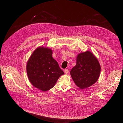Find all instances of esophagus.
Listing matches in <instances>:
<instances>
[{
    "label": "esophagus",
    "instance_id": "esophagus-1",
    "mask_svg": "<svg viewBox=\"0 0 123 123\" xmlns=\"http://www.w3.org/2000/svg\"><path fill=\"white\" fill-rule=\"evenodd\" d=\"M64 72H65V73H66V74L68 73H69V70H68V69H65V70H64Z\"/></svg>",
    "mask_w": 123,
    "mask_h": 123
}]
</instances>
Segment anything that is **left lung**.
<instances>
[{
    "instance_id": "8db88e82",
    "label": "left lung",
    "mask_w": 123,
    "mask_h": 123,
    "mask_svg": "<svg viewBox=\"0 0 123 123\" xmlns=\"http://www.w3.org/2000/svg\"><path fill=\"white\" fill-rule=\"evenodd\" d=\"M101 68L98 59L90 51L77 55L76 64L70 74L74 83L80 89L91 86L98 80Z\"/></svg>"
}]
</instances>
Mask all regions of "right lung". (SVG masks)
I'll use <instances>...</instances> for the list:
<instances>
[{
	"label": "right lung",
	"mask_w": 123,
	"mask_h": 123,
	"mask_svg": "<svg viewBox=\"0 0 123 123\" xmlns=\"http://www.w3.org/2000/svg\"><path fill=\"white\" fill-rule=\"evenodd\" d=\"M49 48L39 47L30 57L26 66L29 80L33 86L43 91L53 88L59 77L64 74L52 57Z\"/></svg>",
	"instance_id": "1"
}]
</instances>
